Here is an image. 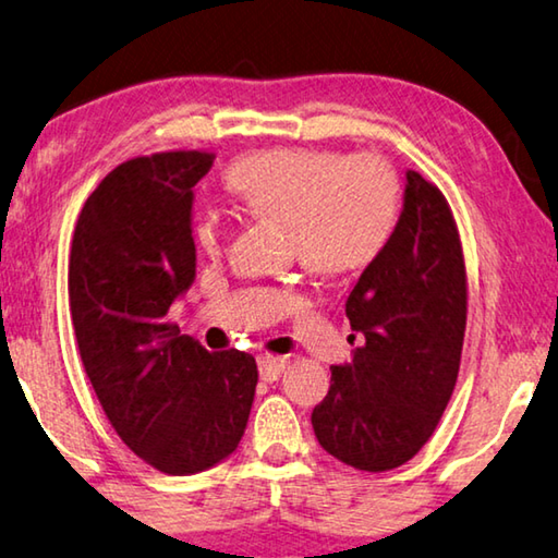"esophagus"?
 Instances as JSON below:
<instances>
[{
	"label": "esophagus",
	"mask_w": 558,
	"mask_h": 558,
	"mask_svg": "<svg viewBox=\"0 0 558 558\" xmlns=\"http://www.w3.org/2000/svg\"><path fill=\"white\" fill-rule=\"evenodd\" d=\"M286 367H288V357H280V355H260L258 357L260 379H265V383H276Z\"/></svg>",
	"instance_id": "34e87169"
}]
</instances>
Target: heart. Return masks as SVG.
<instances>
[{"label": "heart", "mask_w": 558, "mask_h": 558, "mask_svg": "<svg viewBox=\"0 0 558 558\" xmlns=\"http://www.w3.org/2000/svg\"><path fill=\"white\" fill-rule=\"evenodd\" d=\"M226 183L247 214L288 226V245L317 276L365 270L390 245L400 220V181L379 156L282 146L247 154ZM228 218L216 208L196 218V243L223 251Z\"/></svg>", "instance_id": "heart-1"}]
</instances>
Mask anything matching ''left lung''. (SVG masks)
Returning a JSON list of instances; mask_svg holds the SVG:
<instances>
[{
	"mask_svg": "<svg viewBox=\"0 0 558 558\" xmlns=\"http://www.w3.org/2000/svg\"><path fill=\"white\" fill-rule=\"evenodd\" d=\"M344 313L362 344L335 365L313 410L327 454L360 472H390L427 445L454 392L466 327V268L452 208L407 171L404 208ZM355 340V335H350Z\"/></svg>",
	"mask_w": 558,
	"mask_h": 558,
	"instance_id": "left-lung-1",
	"label": "left lung"
}]
</instances>
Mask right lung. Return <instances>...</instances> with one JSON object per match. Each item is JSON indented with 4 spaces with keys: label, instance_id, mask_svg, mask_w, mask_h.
I'll list each match as a JSON object with an SVG mask.
<instances>
[{
    "label": "right lung",
    "instance_id": "1",
    "mask_svg": "<svg viewBox=\"0 0 558 558\" xmlns=\"http://www.w3.org/2000/svg\"><path fill=\"white\" fill-rule=\"evenodd\" d=\"M214 158L123 161L86 198L69 253V311L88 383L123 445L173 476L233 452L258 385L253 355L208 352L168 323L196 278L193 185Z\"/></svg>",
    "mask_w": 558,
    "mask_h": 558
}]
</instances>
